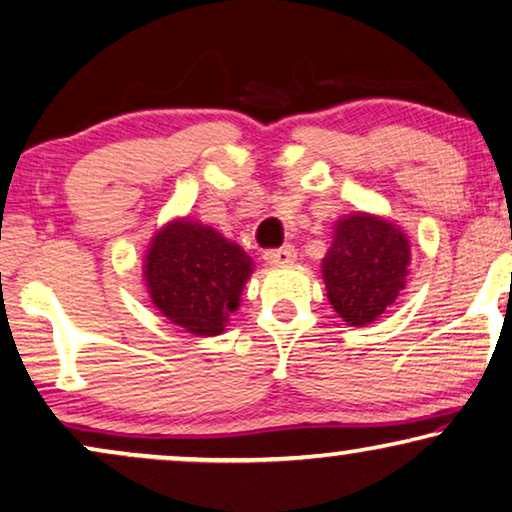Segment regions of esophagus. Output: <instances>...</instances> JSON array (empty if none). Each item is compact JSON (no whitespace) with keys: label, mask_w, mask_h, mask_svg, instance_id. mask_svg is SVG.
<instances>
[{"label":"esophagus","mask_w":512,"mask_h":512,"mask_svg":"<svg viewBox=\"0 0 512 512\" xmlns=\"http://www.w3.org/2000/svg\"><path fill=\"white\" fill-rule=\"evenodd\" d=\"M264 259H266V264H271V266H285V264H292L294 259H297V250H294L292 246L266 250Z\"/></svg>","instance_id":"1"}]
</instances>
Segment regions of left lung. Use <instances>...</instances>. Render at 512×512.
I'll list each match as a JSON object with an SVG mask.
<instances>
[{
	"label": "left lung",
	"mask_w": 512,
	"mask_h": 512,
	"mask_svg": "<svg viewBox=\"0 0 512 512\" xmlns=\"http://www.w3.org/2000/svg\"><path fill=\"white\" fill-rule=\"evenodd\" d=\"M408 264L406 234L390 220L369 213L341 218L322 259L329 304L345 325H371L406 287Z\"/></svg>",
	"instance_id": "8db88e82"
}]
</instances>
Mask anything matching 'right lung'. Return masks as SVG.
<instances>
[{
	"label": "right lung",
	"instance_id": "add662e5",
	"mask_svg": "<svg viewBox=\"0 0 512 512\" xmlns=\"http://www.w3.org/2000/svg\"><path fill=\"white\" fill-rule=\"evenodd\" d=\"M250 273L253 259L246 250L190 218L167 222L150 241L143 264L157 311L194 336L225 331Z\"/></svg>",
	"mask_w": 512,
	"mask_h": 512
}]
</instances>
